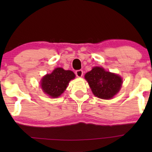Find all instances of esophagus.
<instances>
[{
  "label": "esophagus",
  "mask_w": 152,
  "mask_h": 152,
  "mask_svg": "<svg viewBox=\"0 0 152 152\" xmlns=\"http://www.w3.org/2000/svg\"><path fill=\"white\" fill-rule=\"evenodd\" d=\"M75 75L78 77H81L83 75V70H77L75 71Z\"/></svg>",
  "instance_id": "obj_1"
}]
</instances>
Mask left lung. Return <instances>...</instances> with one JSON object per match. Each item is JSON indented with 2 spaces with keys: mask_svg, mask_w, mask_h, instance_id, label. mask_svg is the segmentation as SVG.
<instances>
[{
  "mask_svg": "<svg viewBox=\"0 0 152 152\" xmlns=\"http://www.w3.org/2000/svg\"><path fill=\"white\" fill-rule=\"evenodd\" d=\"M84 77L93 94L104 99L112 98L118 93L122 84L120 76L105 71L100 67H94Z\"/></svg>",
  "mask_w": 152,
  "mask_h": 152,
  "instance_id": "8db88e82",
  "label": "left lung"
}]
</instances>
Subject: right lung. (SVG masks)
<instances>
[{"instance_id":"add662e5","label":"right lung","mask_w":152,"mask_h":152,"mask_svg":"<svg viewBox=\"0 0 152 152\" xmlns=\"http://www.w3.org/2000/svg\"><path fill=\"white\" fill-rule=\"evenodd\" d=\"M75 77V75L71 70L57 68L51 74H48L43 77L41 86L43 92L55 98L64 93L70 81Z\"/></svg>"}]
</instances>
